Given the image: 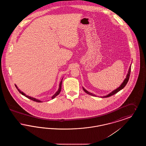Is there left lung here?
Instances as JSON below:
<instances>
[{
	"label": "left lung",
	"mask_w": 146,
	"mask_h": 146,
	"mask_svg": "<svg viewBox=\"0 0 146 146\" xmlns=\"http://www.w3.org/2000/svg\"><path fill=\"white\" fill-rule=\"evenodd\" d=\"M131 64H130V66L129 69V70H128V72H127V75H126V76L124 80L123 81V82L121 84V85L118 87V88L112 91L111 92H110V94H108L106 96H104L101 97H110V96H111L112 95H113L117 94L119 91L122 90V89L125 87V85H126V84L127 83L128 80H129V76H130V72H131ZM83 90L84 91L86 94H89V95H91V96H96L95 94H92L91 92H89L88 91L86 90L83 87Z\"/></svg>",
	"instance_id": "8db88e82"
}]
</instances>
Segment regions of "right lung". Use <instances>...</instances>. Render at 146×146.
I'll return each instance as SVG.
<instances>
[{
	"label": "right lung",
	"instance_id": "1",
	"mask_svg": "<svg viewBox=\"0 0 146 146\" xmlns=\"http://www.w3.org/2000/svg\"><path fill=\"white\" fill-rule=\"evenodd\" d=\"M63 78L62 79V80H61V82H60V84H59V88H58V90L56 91V92L55 94L51 97V99H54L55 97H56L58 95H59V94H60V92H61V86H62V80ZM15 86H16V88H17V90L19 91V92L22 95H23V96H25V97H27V98H28L29 99H30V100H32V101H35V102H42V101H41L40 100H38V99H36V98H34V97H31V96H29L28 95H26V94H25L23 92H22V91L20 89H19L18 88V87H17V86L15 84Z\"/></svg>",
	"mask_w": 146,
	"mask_h": 146
}]
</instances>
